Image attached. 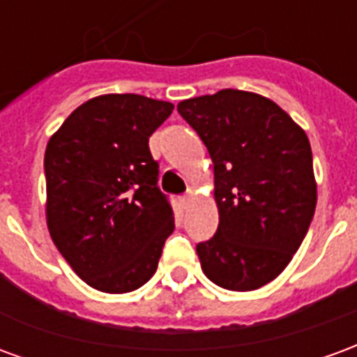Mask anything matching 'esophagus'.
Listing matches in <instances>:
<instances>
[{"label":"esophagus","mask_w":357,"mask_h":357,"mask_svg":"<svg viewBox=\"0 0 357 357\" xmlns=\"http://www.w3.org/2000/svg\"><path fill=\"white\" fill-rule=\"evenodd\" d=\"M179 201H181V204H183V206H189V204H191V201H193V195L191 193H185L183 195V197H181V199H179Z\"/></svg>","instance_id":"obj_1"}]
</instances>
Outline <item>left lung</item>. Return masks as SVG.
<instances>
[{"mask_svg":"<svg viewBox=\"0 0 357 357\" xmlns=\"http://www.w3.org/2000/svg\"><path fill=\"white\" fill-rule=\"evenodd\" d=\"M214 162L220 224L197 245L202 271L227 291L273 281L306 237L317 202L312 147L275 102L222 89L178 105Z\"/></svg>","mask_w":357,"mask_h":357,"instance_id":"left-lung-1","label":"left lung"}]
</instances>
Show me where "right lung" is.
<instances>
[{
	"mask_svg": "<svg viewBox=\"0 0 357 357\" xmlns=\"http://www.w3.org/2000/svg\"><path fill=\"white\" fill-rule=\"evenodd\" d=\"M174 105L135 93L101 95L66 118L45 149L47 227L89 287L122 294L158 268L174 231L149 137Z\"/></svg>",
	"mask_w": 357,
	"mask_h": 357,
	"instance_id": "add662e5",
	"label": "right lung"
}]
</instances>
